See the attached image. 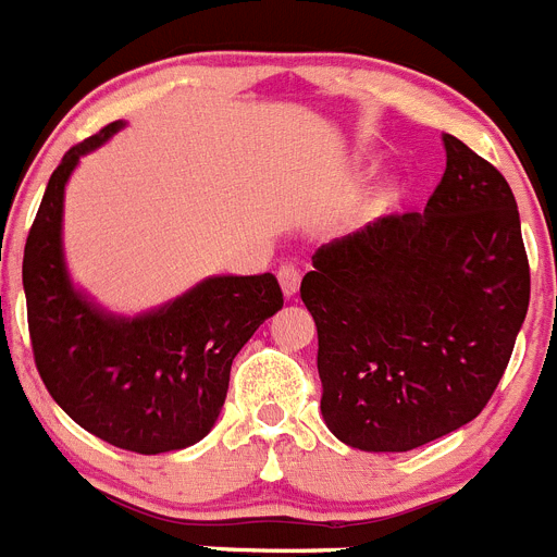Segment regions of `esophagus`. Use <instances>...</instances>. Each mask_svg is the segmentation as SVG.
Listing matches in <instances>:
<instances>
[{"mask_svg": "<svg viewBox=\"0 0 557 557\" xmlns=\"http://www.w3.org/2000/svg\"><path fill=\"white\" fill-rule=\"evenodd\" d=\"M277 277H280V285H283L285 297H294V294L299 292V280H302V272H299V269L294 263L280 265Z\"/></svg>", "mask_w": 557, "mask_h": 557, "instance_id": "34e87169", "label": "esophagus"}]
</instances>
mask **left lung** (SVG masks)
<instances>
[{"label": "left lung", "mask_w": 557, "mask_h": 557, "mask_svg": "<svg viewBox=\"0 0 557 557\" xmlns=\"http://www.w3.org/2000/svg\"><path fill=\"white\" fill-rule=\"evenodd\" d=\"M423 212H393L313 255L322 418L361 451H412L471 423L530 306L521 221L491 162L446 134Z\"/></svg>", "instance_id": "8db88e82"}]
</instances>
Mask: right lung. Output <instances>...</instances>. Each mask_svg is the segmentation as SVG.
<instances>
[{"mask_svg":"<svg viewBox=\"0 0 557 557\" xmlns=\"http://www.w3.org/2000/svg\"><path fill=\"white\" fill-rule=\"evenodd\" d=\"M120 123L72 145L50 176L24 244V297L33 359L47 393L111 446L164 454L205 437L219 418L232 359L283 308L274 274L210 277L137 319L98 311L72 288L61 251L64 185L77 159Z\"/></svg>","mask_w":557,"mask_h":557,"instance_id":"obj_1","label":"right lung"}]
</instances>
